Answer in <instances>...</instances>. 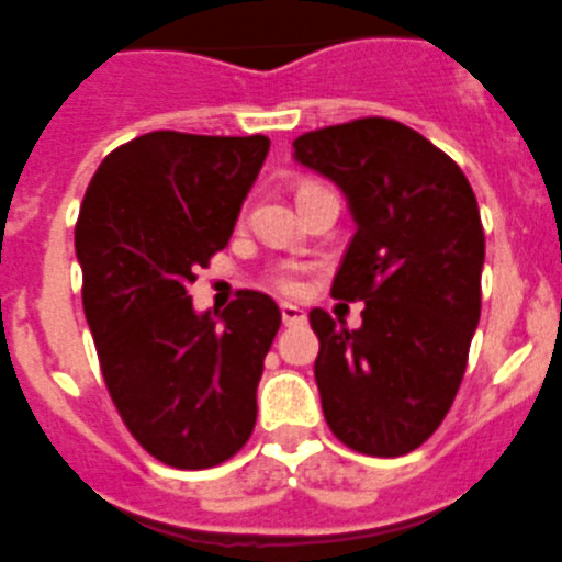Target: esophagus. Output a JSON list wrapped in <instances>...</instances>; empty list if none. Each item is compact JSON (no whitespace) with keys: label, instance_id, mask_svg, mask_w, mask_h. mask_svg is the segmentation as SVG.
<instances>
[{"label":"esophagus","instance_id":"esophagus-1","mask_svg":"<svg viewBox=\"0 0 562 562\" xmlns=\"http://www.w3.org/2000/svg\"><path fill=\"white\" fill-rule=\"evenodd\" d=\"M280 312L285 327H294V324H303V321H306V312L300 310V306H294V303H282Z\"/></svg>","mask_w":562,"mask_h":562}]
</instances>
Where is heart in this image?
<instances>
[{"label":"heart","mask_w":562,"mask_h":562,"mask_svg":"<svg viewBox=\"0 0 562 562\" xmlns=\"http://www.w3.org/2000/svg\"><path fill=\"white\" fill-rule=\"evenodd\" d=\"M277 285H280L282 291H289V294H294V291H300V285H303V280H300V271H297V268H282V271L277 273Z\"/></svg>","instance_id":"1"}]
</instances>
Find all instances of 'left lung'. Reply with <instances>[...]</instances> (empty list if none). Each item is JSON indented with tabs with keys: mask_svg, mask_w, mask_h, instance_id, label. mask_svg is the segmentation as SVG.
<instances>
[{
	"mask_svg": "<svg viewBox=\"0 0 562 562\" xmlns=\"http://www.w3.org/2000/svg\"><path fill=\"white\" fill-rule=\"evenodd\" d=\"M294 161L348 196L357 233L333 297L366 300L362 327L310 312L329 430L371 457L427 442L451 409L481 321V209L469 179L415 128L362 117L306 132Z\"/></svg>",
	"mask_w": 562,
	"mask_h": 562,
	"instance_id": "left-lung-1",
	"label": "left lung"
}]
</instances>
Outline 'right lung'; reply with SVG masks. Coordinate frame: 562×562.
I'll use <instances>...</instances> for the list:
<instances>
[{
    "mask_svg": "<svg viewBox=\"0 0 562 562\" xmlns=\"http://www.w3.org/2000/svg\"><path fill=\"white\" fill-rule=\"evenodd\" d=\"M265 135L147 132L102 158L85 191L81 303L109 395L144 451L209 469L244 448L282 324L262 291L196 312L188 285L224 250L265 165Z\"/></svg>",
    "mask_w": 562,
    "mask_h": 562,
    "instance_id": "obj_1",
    "label": "right lung"
}]
</instances>
